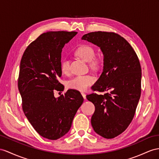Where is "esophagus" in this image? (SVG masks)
<instances>
[{
  "label": "esophagus",
  "instance_id": "1",
  "mask_svg": "<svg viewBox=\"0 0 159 159\" xmlns=\"http://www.w3.org/2000/svg\"><path fill=\"white\" fill-rule=\"evenodd\" d=\"M81 95H83V98L85 99H86V94H85V93H83V92H82V93H81Z\"/></svg>",
  "mask_w": 159,
  "mask_h": 159
}]
</instances>
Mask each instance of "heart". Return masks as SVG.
I'll use <instances>...</instances> for the list:
<instances>
[{"label":"heart","instance_id":"b5f03b06","mask_svg":"<svg viewBox=\"0 0 159 159\" xmlns=\"http://www.w3.org/2000/svg\"><path fill=\"white\" fill-rule=\"evenodd\" d=\"M76 56L89 63V66L93 70H98L103 64V58L101 56H95L94 48L89 44L83 43L77 47L75 50ZM61 70L64 74H68L70 72V61L64 58L60 64ZM95 78L91 75H79L68 80L67 87L69 89L79 91H84L94 84Z\"/></svg>","mask_w":159,"mask_h":159}]
</instances>
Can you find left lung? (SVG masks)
I'll list each match as a JSON object with an SVG mask.
<instances>
[{
  "mask_svg": "<svg viewBox=\"0 0 159 159\" xmlns=\"http://www.w3.org/2000/svg\"><path fill=\"white\" fill-rule=\"evenodd\" d=\"M100 47L104 55L102 74L91 87L87 99L94 104L91 117L95 132L107 139L117 136L127 129L135 115L141 95L142 69L132 47L113 32L95 31L83 36Z\"/></svg>",
  "mask_w": 159,
  "mask_h": 159,
  "instance_id": "1",
  "label": "left lung"
}]
</instances>
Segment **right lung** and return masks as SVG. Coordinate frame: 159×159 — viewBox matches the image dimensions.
<instances>
[{"label":"right lung","instance_id":"obj_1","mask_svg":"<svg viewBox=\"0 0 159 159\" xmlns=\"http://www.w3.org/2000/svg\"><path fill=\"white\" fill-rule=\"evenodd\" d=\"M76 31H48L27 47L20 63L18 88L23 111L40 136L57 140L70 129L73 118L83 102L76 90L64 91L58 79L62 75L61 53Z\"/></svg>","mask_w":159,"mask_h":159}]
</instances>
